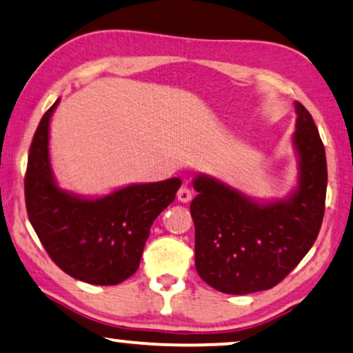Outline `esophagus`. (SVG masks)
I'll list each match as a JSON object with an SVG mask.
<instances>
[{
  "label": "esophagus",
  "instance_id": "1",
  "mask_svg": "<svg viewBox=\"0 0 353 353\" xmlns=\"http://www.w3.org/2000/svg\"><path fill=\"white\" fill-rule=\"evenodd\" d=\"M192 199V190L187 185H182L179 190H177V200L182 201V203H187Z\"/></svg>",
  "mask_w": 353,
  "mask_h": 353
}]
</instances>
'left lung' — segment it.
Instances as JSON below:
<instances>
[{
	"instance_id": "8db88e82",
	"label": "left lung",
	"mask_w": 353,
	"mask_h": 353,
	"mask_svg": "<svg viewBox=\"0 0 353 353\" xmlns=\"http://www.w3.org/2000/svg\"><path fill=\"white\" fill-rule=\"evenodd\" d=\"M295 125L300 184L289 200L258 205L206 176L194 181L195 268L219 292L274 288L316 241L326 206V153L312 114L300 103Z\"/></svg>"
}]
</instances>
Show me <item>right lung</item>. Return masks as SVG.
<instances>
[{"instance_id": "add662e5", "label": "right lung", "mask_w": 353, "mask_h": 353, "mask_svg": "<svg viewBox=\"0 0 353 353\" xmlns=\"http://www.w3.org/2000/svg\"><path fill=\"white\" fill-rule=\"evenodd\" d=\"M32 139L23 190L30 224L51 260L74 279L116 285L139 270L150 228L176 199L181 179L129 185L112 195L82 200L56 187L48 158L50 117Z\"/></svg>"}]
</instances>
